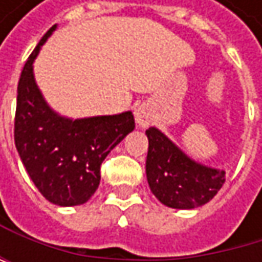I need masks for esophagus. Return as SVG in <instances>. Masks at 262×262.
Wrapping results in <instances>:
<instances>
[{
	"label": "esophagus",
	"instance_id": "34e87169",
	"mask_svg": "<svg viewBox=\"0 0 262 262\" xmlns=\"http://www.w3.org/2000/svg\"><path fill=\"white\" fill-rule=\"evenodd\" d=\"M135 120L139 127H148L153 121L151 109L147 104H141L135 109Z\"/></svg>",
	"mask_w": 262,
	"mask_h": 262
}]
</instances>
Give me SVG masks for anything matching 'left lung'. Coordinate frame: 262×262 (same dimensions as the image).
Wrapping results in <instances>:
<instances>
[{
    "label": "left lung",
    "mask_w": 262,
    "mask_h": 262,
    "mask_svg": "<svg viewBox=\"0 0 262 262\" xmlns=\"http://www.w3.org/2000/svg\"><path fill=\"white\" fill-rule=\"evenodd\" d=\"M145 162L147 181L168 208L192 209L208 203L223 186L225 171L191 161L162 132L150 127Z\"/></svg>",
    "instance_id": "left-lung-1"
}]
</instances>
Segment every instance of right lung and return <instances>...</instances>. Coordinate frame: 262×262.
Returning <instances> with one entry per match:
<instances>
[{
  "label": "right lung",
  "instance_id": "obj_1",
  "mask_svg": "<svg viewBox=\"0 0 262 262\" xmlns=\"http://www.w3.org/2000/svg\"><path fill=\"white\" fill-rule=\"evenodd\" d=\"M39 40L21 73L15 114V145L30 179L54 205L86 203L100 185V167L135 129L132 112L68 120L45 103L33 77V60L53 33Z\"/></svg>",
  "mask_w": 262,
  "mask_h": 262
}]
</instances>
